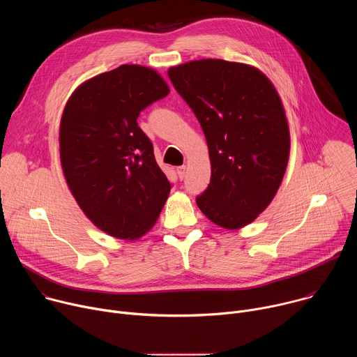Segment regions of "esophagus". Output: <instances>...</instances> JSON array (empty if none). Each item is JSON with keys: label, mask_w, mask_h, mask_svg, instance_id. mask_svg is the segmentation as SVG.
Instances as JSON below:
<instances>
[{"label": "esophagus", "mask_w": 357, "mask_h": 357, "mask_svg": "<svg viewBox=\"0 0 357 357\" xmlns=\"http://www.w3.org/2000/svg\"><path fill=\"white\" fill-rule=\"evenodd\" d=\"M176 174H178V178H179V179H183V178H185V174H186V167H185V165L178 167V168H176Z\"/></svg>", "instance_id": "esophagus-1"}]
</instances>
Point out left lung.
Masks as SVG:
<instances>
[{"label":"left lung","mask_w":357,"mask_h":357,"mask_svg":"<svg viewBox=\"0 0 357 357\" xmlns=\"http://www.w3.org/2000/svg\"><path fill=\"white\" fill-rule=\"evenodd\" d=\"M175 90L205 132L211 183L199 209L225 229L256 219L275 196L289 158V130L281 98L259 69L222 59L168 70Z\"/></svg>","instance_id":"1"}]
</instances>
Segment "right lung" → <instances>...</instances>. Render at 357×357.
<instances>
[{"label":"right lung","instance_id":"add662e5","mask_svg":"<svg viewBox=\"0 0 357 357\" xmlns=\"http://www.w3.org/2000/svg\"><path fill=\"white\" fill-rule=\"evenodd\" d=\"M149 68L121 65L80 84L62 114L59 145L68 186L107 234L134 240L155 225L171 190L139 113L168 96Z\"/></svg>","mask_w":357,"mask_h":357}]
</instances>
